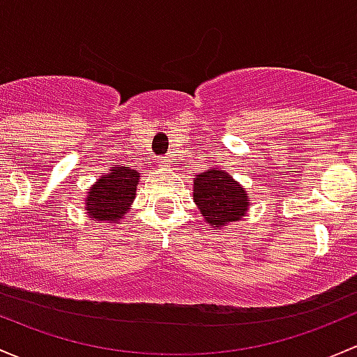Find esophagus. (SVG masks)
Returning <instances> with one entry per match:
<instances>
[{
  "instance_id": "34e87169",
  "label": "esophagus",
  "mask_w": 357,
  "mask_h": 357,
  "mask_svg": "<svg viewBox=\"0 0 357 357\" xmlns=\"http://www.w3.org/2000/svg\"><path fill=\"white\" fill-rule=\"evenodd\" d=\"M168 165H170V160H168L167 156H160V158H158V167H160V168H168Z\"/></svg>"
}]
</instances>
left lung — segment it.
I'll return each instance as SVG.
<instances>
[{
	"label": "left lung",
	"instance_id": "8db88e82",
	"mask_svg": "<svg viewBox=\"0 0 357 357\" xmlns=\"http://www.w3.org/2000/svg\"><path fill=\"white\" fill-rule=\"evenodd\" d=\"M194 203L209 225L222 227L248 211V194L223 170H206L194 180Z\"/></svg>",
	"mask_w": 357,
	"mask_h": 357
}]
</instances>
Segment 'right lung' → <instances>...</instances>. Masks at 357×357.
Here are the masks:
<instances>
[{"label": "right lung", "instance_id": "obj_1", "mask_svg": "<svg viewBox=\"0 0 357 357\" xmlns=\"http://www.w3.org/2000/svg\"><path fill=\"white\" fill-rule=\"evenodd\" d=\"M141 175L130 167H113L108 175H102L96 185L87 192L86 208L98 222H116L123 218L135 197V185Z\"/></svg>", "mask_w": 357, "mask_h": 357}]
</instances>
